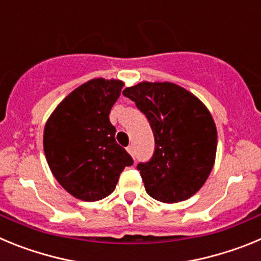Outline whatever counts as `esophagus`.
Segmentation results:
<instances>
[{
    "label": "esophagus",
    "instance_id": "esophagus-1",
    "mask_svg": "<svg viewBox=\"0 0 261 261\" xmlns=\"http://www.w3.org/2000/svg\"><path fill=\"white\" fill-rule=\"evenodd\" d=\"M126 151H128L129 154L132 156H135V146L133 145H129V146H126Z\"/></svg>",
    "mask_w": 261,
    "mask_h": 261
}]
</instances>
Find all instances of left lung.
<instances>
[{
  "label": "left lung",
  "mask_w": 261,
  "mask_h": 261,
  "mask_svg": "<svg viewBox=\"0 0 261 261\" xmlns=\"http://www.w3.org/2000/svg\"><path fill=\"white\" fill-rule=\"evenodd\" d=\"M123 94L146 116L154 135L153 156L137 165L147 195L168 204L190 199L216 159L217 129L208 108L170 82H141Z\"/></svg>",
  "instance_id": "1"
}]
</instances>
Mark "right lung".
<instances>
[{
    "label": "right lung",
    "mask_w": 261,
    "mask_h": 261,
    "mask_svg": "<svg viewBox=\"0 0 261 261\" xmlns=\"http://www.w3.org/2000/svg\"><path fill=\"white\" fill-rule=\"evenodd\" d=\"M121 81L95 78L69 94L48 119L44 153L53 176L70 195L98 201L114 192L132 156L115 140L110 121Z\"/></svg>",
    "instance_id": "1"
}]
</instances>
